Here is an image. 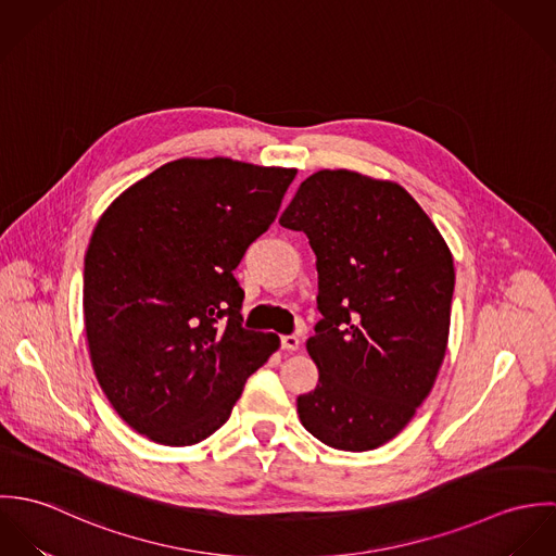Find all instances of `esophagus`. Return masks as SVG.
<instances>
[{
    "label": "esophagus",
    "mask_w": 556,
    "mask_h": 556,
    "mask_svg": "<svg viewBox=\"0 0 556 556\" xmlns=\"http://www.w3.org/2000/svg\"><path fill=\"white\" fill-rule=\"evenodd\" d=\"M280 346L285 351H298L300 349V338L295 333H289V336H282L280 338Z\"/></svg>",
    "instance_id": "obj_1"
}]
</instances>
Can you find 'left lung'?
<instances>
[{"label": "left lung", "instance_id": "1", "mask_svg": "<svg viewBox=\"0 0 556 556\" xmlns=\"http://www.w3.org/2000/svg\"><path fill=\"white\" fill-rule=\"evenodd\" d=\"M280 225L317 254L318 313L308 340L315 392L298 397L304 428L342 452L394 439L430 394L445 357L454 295L452 252L394 181L318 170Z\"/></svg>", "mask_w": 556, "mask_h": 556}]
</instances>
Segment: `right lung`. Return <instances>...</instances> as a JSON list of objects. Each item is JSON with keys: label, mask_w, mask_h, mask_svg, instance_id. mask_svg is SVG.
<instances>
[{"label": "right lung", "mask_w": 556, "mask_h": 556, "mask_svg": "<svg viewBox=\"0 0 556 556\" xmlns=\"http://www.w3.org/2000/svg\"><path fill=\"white\" fill-rule=\"evenodd\" d=\"M295 168L173 160L98 220L83 271L91 366L117 415L170 447L231 415L245 379L280 346L241 327L233 269L274 223Z\"/></svg>", "instance_id": "add662e5"}]
</instances>
